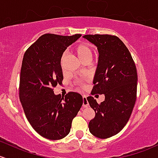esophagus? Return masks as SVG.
I'll list each match as a JSON object with an SVG mask.
<instances>
[{
  "label": "esophagus",
  "instance_id": "obj_1",
  "mask_svg": "<svg viewBox=\"0 0 158 158\" xmlns=\"http://www.w3.org/2000/svg\"><path fill=\"white\" fill-rule=\"evenodd\" d=\"M82 100H83L82 106L85 107V108H86V107H88V106H89V103H88V100H87V98H86L85 96H83L82 97Z\"/></svg>",
  "mask_w": 158,
  "mask_h": 158
}]
</instances>
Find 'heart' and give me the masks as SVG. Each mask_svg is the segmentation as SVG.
Wrapping results in <instances>:
<instances>
[{
	"instance_id": "heart-1",
	"label": "heart",
	"mask_w": 158,
	"mask_h": 158,
	"mask_svg": "<svg viewBox=\"0 0 158 158\" xmlns=\"http://www.w3.org/2000/svg\"><path fill=\"white\" fill-rule=\"evenodd\" d=\"M74 53L82 63L85 61H91L92 58V48L87 43L82 42L78 43L73 48ZM66 60V54H62L60 58V68L63 69Z\"/></svg>"
}]
</instances>
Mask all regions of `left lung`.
I'll list each match as a JSON object with an SVG mask.
<instances>
[{
    "label": "left lung",
    "mask_w": 158,
    "mask_h": 158,
    "mask_svg": "<svg viewBox=\"0 0 158 158\" xmlns=\"http://www.w3.org/2000/svg\"><path fill=\"white\" fill-rule=\"evenodd\" d=\"M85 39L98 47V64L91 94H104L98 104L88 97L95 117L88 124L91 134L107 139L118 133L127 123L136 100L137 72L132 56L124 43L109 34L85 35Z\"/></svg>",
    "instance_id": "left-lung-1"
}]
</instances>
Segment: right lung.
<instances>
[{
  "label": "right lung",
  "mask_w": 158,
  "mask_h": 158,
  "mask_svg": "<svg viewBox=\"0 0 158 158\" xmlns=\"http://www.w3.org/2000/svg\"><path fill=\"white\" fill-rule=\"evenodd\" d=\"M81 36L43 34L24 55L19 82L21 103L31 127L48 139H60L68 135L73 119L83 103L79 93L69 92L61 98L53 91L63 80L60 56Z\"/></svg>",
  "instance_id": "add662e5"
}]
</instances>
